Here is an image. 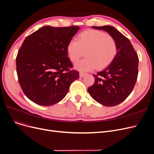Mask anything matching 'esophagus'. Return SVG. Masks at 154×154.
Returning a JSON list of instances; mask_svg holds the SVG:
<instances>
[{
  "label": "esophagus",
  "instance_id": "esophagus-1",
  "mask_svg": "<svg viewBox=\"0 0 154 154\" xmlns=\"http://www.w3.org/2000/svg\"><path fill=\"white\" fill-rule=\"evenodd\" d=\"M80 77H84L85 75H86V74H85V73H84V72H80Z\"/></svg>",
  "mask_w": 154,
  "mask_h": 154
}]
</instances>
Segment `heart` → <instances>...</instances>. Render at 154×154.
Returning a JSON list of instances; mask_svg holds the SVG:
<instances>
[{
	"label": "heart",
	"instance_id": "obj_1",
	"mask_svg": "<svg viewBox=\"0 0 154 154\" xmlns=\"http://www.w3.org/2000/svg\"><path fill=\"white\" fill-rule=\"evenodd\" d=\"M77 40L69 42L66 51L70 60L77 62L85 52L87 57L75 64V67L82 71L107 67L116 58L117 45L115 38L103 32L87 30L79 34Z\"/></svg>",
	"mask_w": 154,
	"mask_h": 154
}]
</instances>
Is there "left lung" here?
Here are the masks:
<instances>
[{"label": "left lung", "instance_id": "obj_1", "mask_svg": "<svg viewBox=\"0 0 154 154\" xmlns=\"http://www.w3.org/2000/svg\"><path fill=\"white\" fill-rule=\"evenodd\" d=\"M103 30L116 40L117 53L113 62L93 75L94 84L88 87L92 97L105 106L112 107L122 102L131 94L138 77L139 57L130 42L116 28L110 26H93Z\"/></svg>", "mask_w": 154, "mask_h": 154}]
</instances>
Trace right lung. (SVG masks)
Returning a JSON list of instances; mask_svg holds the SVG:
<instances>
[{"label": "right lung", "instance_id": "obj_1", "mask_svg": "<svg viewBox=\"0 0 154 154\" xmlns=\"http://www.w3.org/2000/svg\"><path fill=\"white\" fill-rule=\"evenodd\" d=\"M78 26H44L24 40L16 57V69L27 97L43 106L62 100L79 72L67 57V45Z\"/></svg>", "mask_w": 154, "mask_h": 154}]
</instances>
